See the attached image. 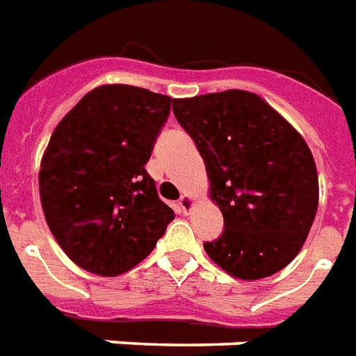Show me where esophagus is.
<instances>
[{"label": "esophagus", "mask_w": 356, "mask_h": 356, "mask_svg": "<svg viewBox=\"0 0 356 356\" xmlns=\"http://www.w3.org/2000/svg\"><path fill=\"white\" fill-rule=\"evenodd\" d=\"M192 207H194V198H192L191 194H183L181 196V200H179V209L185 213H191Z\"/></svg>", "instance_id": "obj_1"}]
</instances>
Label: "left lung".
I'll return each instance as SVG.
<instances>
[{
  "label": "left lung",
  "instance_id": "8db88e82",
  "mask_svg": "<svg viewBox=\"0 0 356 356\" xmlns=\"http://www.w3.org/2000/svg\"><path fill=\"white\" fill-rule=\"evenodd\" d=\"M173 115L198 147L209 196L225 217L222 236L204 243L209 259L249 281L291 264L318 205L317 168L304 138L245 90L173 99Z\"/></svg>",
  "mask_w": 356,
  "mask_h": 356
}]
</instances>
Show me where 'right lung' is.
<instances>
[{"mask_svg":"<svg viewBox=\"0 0 356 356\" xmlns=\"http://www.w3.org/2000/svg\"><path fill=\"white\" fill-rule=\"evenodd\" d=\"M170 96L97 86L52 131L39 170L47 225L79 268L115 277L138 266L175 218L145 164Z\"/></svg>","mask_w":356,"mask_h":356,"instance_id":"add662e5","label":"right lung"}]
</instances>
